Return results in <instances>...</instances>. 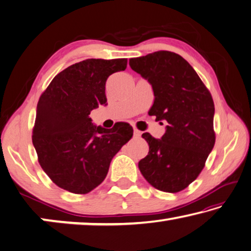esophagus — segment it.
<instances>
[{"mask_svg":"<svg viewBox=\"0 0 251 251\" xmlns=\"http://www.w3.org/2000/svg\"><path fill=\"white\" fill-rule=\"evenodd\" d=\"M133 133H134V137H140V135H141V131H139L138 129H134V130H133Z\"/></svg>","mask_w":251,"mask_h":251,"instance_id":"obj_1","label":"esophagus"}]
</instances>
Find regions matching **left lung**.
<instances>
[{"mask_svg":"<svg viewBox=\"0 0 251 251\" xmlns=\"http://www.w3.org/2000/svg\"><path fill=\"white\" fill-rule=\"evenodd\" d=\"M129 64L152 85L150 116L168 122L161 139L142 134L149 153L139 161V169L158 190L181 191L198 178L215 146L211 93L194 68L176 53L153 52L130 59Z\"/></svg>","mask_w":251,"mask_h":251,"instance_id":"left-lung-1","label":"left lung"}]
</instances>
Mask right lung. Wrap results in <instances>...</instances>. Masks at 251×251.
<instances>
[{"mask_svg": "<svg viewBox=\"0 0 251 251\" xmlns=\"http://www.w3.org/2000/svg\"><path fill=\"white\" fill-rule=\"evenodd\" d=\"M126 59H88L56 75L41 94L32 142L40 166L57 187L76 195L97 188L110 162L133 135L129 123L93 126L90 112L105 104V82Z\"/></svg>", "mask_w": 251, "mask_h": 251, "instance_id": "right-lung-1", "label": "right lung"}]
</instances>
